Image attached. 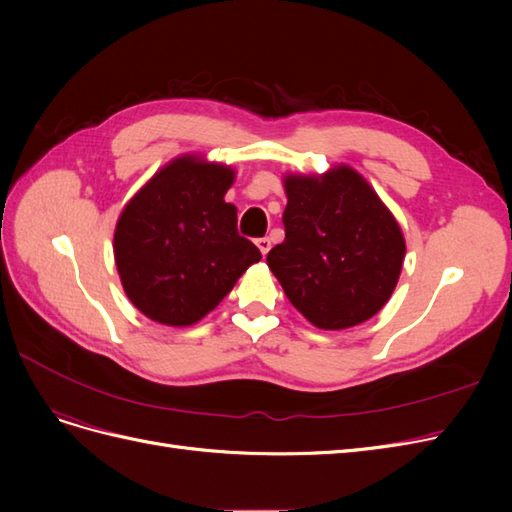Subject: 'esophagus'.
Wrapping results in <instances>:
<instances>
[{
	"mask_svg": "<svg viewBox=\"0 0 512 512\" xmlns=\"http://www.w3.org/2000/svg\"><path fill=\"white\" fill-rule=\"evenodd\" d=\"M256 245H258V250H260V254H262V256H267V254H269V250H271V241H269L267 237L256 239Z\"/></svg>",
	"mask_w": 512,
	"mask_h": 512,
	"instance_id": "obj_1",
	"label": "esophagus"
}]
</instances>
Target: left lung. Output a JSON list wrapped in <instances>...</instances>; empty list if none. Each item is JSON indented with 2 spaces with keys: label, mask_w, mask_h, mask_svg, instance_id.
I'll return each instance as SVG.
<instances>
[{
  "label": "left lung",
  "mask_w": 512,
  "mask_h": 512,
  "mask_svg": "<svg viewBox=\"0 0 512 512\" xmlns=\"http://www.w3.org/2000/svg\"><path fill=\"white\" fill-rule=\"evenodd\" d=\"M286 239L267 265L288 301L324 331L350 329L391 299L406 256L395 215L363 175L337 164L284 175Z\"/></svg>",
  "instance_id": "8db88e82"
}]
</instances>
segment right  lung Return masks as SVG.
<instances>
[{"label":"right lung","mask_w":512,"mask_h":512,"mask_svg":"<svg viewBox=\"0 0 512 512\" xmlns=\"http://www.w3.org/2000/svg\"><path fill=\"white\" fill-rule=\"evenodd\" d=\"M235 170L196 153L170 160L123 207L113 237L123 290L166 327L203 320L262 258L224 200Z\"/></svg>","instance_id":"right-lung-1"}]
</instances>
